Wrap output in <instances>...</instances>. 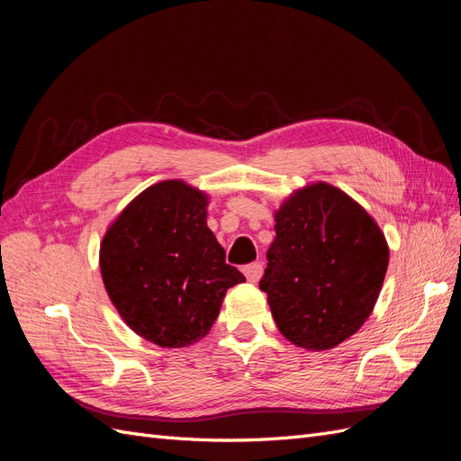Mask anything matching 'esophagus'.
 <instances>
[{
	"label": "esophagus",
	"instance_id": "obj_1",
	"mask_svg": "<svg viewBox=\"0 0 461 461\" xmlns=\"http://www.w3.org/2000/svg\"><path fill=\"white\" fill-rule=\"evenodd\" d=\"M244 275L249 283H258L261 275H263V263L256 261V263H248L244 267Z\"/></svg>",
	"mask_w": 461,
	"mask_h": 461
}]
</instances>
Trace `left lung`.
<instances>
[{
    "label": "left lung",
    "instance_id": "1",
    "mask_svg": "<svg viewBox=\"0 0 461 461\" xmlns=\"http://www.w3.org/2000/svg\"><path fill=\"white\" fill-rule=\"evenodd\" d=\"M275 240L259 288L283 337L323 352L371 315L388 267L373 217L327 183L296 190L275 213Z\"/></svg>",
    "mask_w": 461,
    "mask_h": 461
}]
</instances>
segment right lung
Listing matches in <instances>:
<instances>
[{"mask_svg": "<svg viewBox=\"0 0 461 461\" xmlns=\"http://www.w3.org/2000/svg\"><path fill=\"white\" fill-rule=\"evenodd\" d=\"M205 207L203 192L161 180L122 209L100 246L102 278L119 315L161 348L203 339L227 290L246 281L225 263Z\"/></svg>", "mask_w": 461, "mask_h": 461, "instance_id": "1", "label": "right lung"}]
</instances>
